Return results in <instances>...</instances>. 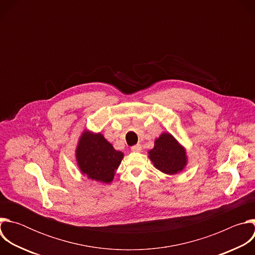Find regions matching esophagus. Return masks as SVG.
<instances>
[{"label": "esophagus", "mask_w": 255, "mask_h": 255, "mask_svg": "<svg viewBox=\"0 0 255 255\" xmlns=\"http://www.w3.org/2000/svg\"><path fill=\"white\" fill-rule=\"evenodd\" d=\"M131 150H132L133 152H141V150H142L141 145H140V144H136V145H134V146H132V147H131Z\"/></svg>", "instance_id": "obj_1"}]
</instances>
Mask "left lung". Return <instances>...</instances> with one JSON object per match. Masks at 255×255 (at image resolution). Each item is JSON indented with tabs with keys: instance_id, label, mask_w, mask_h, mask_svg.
<instances>
[{
	"instance_id": "1",
	"label": "left lung",
	"mask_w": 255,
	"mask_h": 255,
	"mask_svg": "<svg viewBox=\"0 0 255 255\" xmlns=\"http://www.w3.org/2000/svg\"><path fill=\"white\" fill-rule=\"evenodd\" d=\"M148 157L155 168L168 175L183 171L188 165L186 148L168 132L161 133L154 140V147L148 151Z\"/></svg>"
}]
</instances>
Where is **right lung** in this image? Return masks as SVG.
Instances as JSON below:
<instances>
[{
  "mask_svg": "<svg viewBox=\"0 0 255 255\" xmlns=\"http://www.w3.org/2000/svg\"><path fill=\"white\" fill-rule=\"evenodd\" d=\"M124 153L116 150L103 134L85 129L76 148L77 164L88 178L103 184L114 179Z\"/></svg>",
  "mask_w": 255,
  "mask_h": 255,
  "instance_id": "add662e5",
  "label": "right lung"
}]
</instances>
